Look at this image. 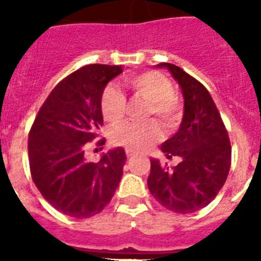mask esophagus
<instances>
[{
	"mask_svg": "<svg viewBox=\"0 0 261 261\" xmlns=\"http://www.w3.org/2000/svg\"><path fill=\"white\" fill-rule=\"evenodd\" d=\"M125 154H126V156H128V158H132V156H135V155H136L135 151L129 150V149H126V150H125Z\"/></svg>",
	"mask_w": 261,
	"mask_h": 261,
	"instance_id": "34e87169",
	"label": "esophagus"
}]
</instances>
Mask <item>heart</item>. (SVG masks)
<instances>
[{"instance_id":"heart-1","label":"heart","mask_w":261,"mask_h":261,"mask_svg":"<svg viewBox=\"0 0 261 261\" xmlns=\"http://www.w3.org/2000/svg\"><path fill=\"white\" fill-rule=\"evenodd\" d=\"M125 85L133 95L147 102L145 117H156L165 129H172L180 119L181 105L174 95L171 81L159 71H145L125 80ZM102 115L106 121L116 124L121 121L126 111V99L120 90L107 87L100 100ZM161 136V128L155 120L145 123H125L112 133V142L132 151L146 150Z\"/></svg>"}]
</instances>
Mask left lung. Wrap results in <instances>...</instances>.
<instances>
[{
  "label": "left lung",
  "instance_id": "left-lung-1",
  "mask_svg": "<svg viewBox=\"0 0 261 261\" xmlns=\"http://www.w3.org/2000/svg\"><path fill=\"white\" fill-rule=\"evenodd\" d=\"M167 68L177 81L184 96L180 128L161 150L180 156V163L170 168L150 159L147 187L154 199L168 211L188 214L206 206L225 184L231 166V145L221 115L211 94L201 82L174 64Z\"/></svg>",
  "mask_w": 261,
  "mask_h": 261
}]
</instances>
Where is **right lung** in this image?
Here are the masks:
<instances>
[{"instance_id":"1","label":"right lung","mask_w":261,"mask_h":261,"mask_svg":"<svg viewBox=\"0 0 261 261\" xmlns=\"http://www.w3.org/2000/svg\"><path fill=\"white\" fill-rule=\"evenodd\" d=\"M123 71L119 65L91 64L73 71L50 91L29 135L32 180L41 196L66 216L89 218L111 201L126 156L123 147L85 159L89 142L103 125L100 100L106 85ZM100 138L96 144L105 145Z\"/></svg>"}]
</instances>
